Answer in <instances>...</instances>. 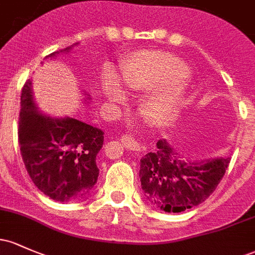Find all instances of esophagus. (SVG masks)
I'll use <instances>...</instances> for the list:
<instances>
[{"label": "esophagus", "instance_id": "esophagus-1", "mask_svg": "<svg viewBox=\"0 0 255 255\" xmlns=\"http://www.w3.org/2000/svg\"><path fill=\"white\" fill-rule=\"evenodd\" d=\"M121 141H122L123 146L127 147V149H130L133 151H140L141 150V146L135 141V139L133 138L132 134H129V133L123 134Z\"/></svg>", "mask_w": 255, "mask_h": 255}]
</instances>
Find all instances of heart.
Here are the masks:
<instances>
[{
    "instance_id": "heart-1",
    "label": "heart",
    "mask_w": 255,
    "mask_h": 255,
    "mask_svg": "<svg viewBox=\"0 0 255 255\" xmlns=\"http://www.w3.org/2000/svg\"><path fill=\"white\" fill-rule=\"evenodd\" d=\"M187 75L189 69L185 64L168 53L141 52L123 65L121 80L126 88L138 91L155 88L164 83L180 82ZM103 85L109 97L115 100L121 99L123 93L113 75H105ZM180 98L181 89L177 85L159 93L150 104V113L153 119L158 121L172 119L180 103Z\"/></svg>"
}]
</instances>
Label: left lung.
<instances>
[{
  "label": "left lung",
  "instance_id": "left-lung-1",
  "mask_svg": "<svg viewBox=\"0 0 255 255\" xmlns=\"http://www.w3.org/2000/svg\"><path fill=\"white\" fill-rule=\"evenodd\" d=\"M140 159L141 189L150 202L168 213H180L205 202L219 185L230 158L190 162L166 140Z\"/></svg>",
  "mask_w": 255,
  "mask_h": 255
}]
</instances>
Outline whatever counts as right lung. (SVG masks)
<instances>
[{
	"label": "right lung",
	"instance_id": "add662e5",
	"mask_svg": "<svg viewBox=\"0 0 255 255\" xmlns=\"http://www.w3.org/2000/svg\"><path fill=\"white\" fill-rule=\"evenodd\" d=\"M18 136L32 183L52 200H77L96 185L99 175L96 159L104 133L76 119H52L38 113L30 80L21 89Z\"/></svg>",
	"mask_w": 255,
	"mask_h": 255
}]
</instances>
